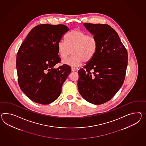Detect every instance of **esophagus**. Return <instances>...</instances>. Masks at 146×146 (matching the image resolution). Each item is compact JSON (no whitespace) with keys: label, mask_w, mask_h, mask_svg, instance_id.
Wrapping results in <instances>:
<instances>
[{"label":"esophagus","mask_w":146,"mask_h":146,"mask_svg":"<svg viewBox=\"0 0 146 146\" xmlns=\"http://www.w3.org/2000/svg\"><path fill=\"white\" fill-rule=\"evenodd\" d=\"M76 70V68H71V71L72 72H75Z\"/></svg>","instance_id":"esophagus-1"}]
</instances>
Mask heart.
<instances>
[{
  "label": "heart",
  "instance_id": "b5f03b06",
  "mask_svg": "<svg viewBox=\"0 0 146 146\" xmlns=\"http://www.w3.org/2000/svg\"><path fill=\"white\" fill-rule=\"evenodd\" d=\"M59 56L66 60L72 51L73 56L65 60L63 64L72 66H78L84 62L89 63L94 57L97 50V42L94 37L80 29H75L66 37V42L60 41L57 44Z\"/></svg>",
  "mask_w": 146,
  "mask_h": 146
}]
</instances>
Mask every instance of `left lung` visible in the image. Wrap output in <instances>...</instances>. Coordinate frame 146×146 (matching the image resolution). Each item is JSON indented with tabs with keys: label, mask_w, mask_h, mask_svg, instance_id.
<instances>
[{
	"label": "left lung",
	"mask_w": 146,
	"mask_h": 146,
	"mask_svg": "<svg viewBox=\"0 0 146 146\" xmlns=\"http://www.w3.org/2000/svg\"><path fill=\"white\" fill-rule=\"evenodd\" d=\"M97 42L96 54L78 70V91L90 103H106L117 93L125 80L128 52L117 33L107 24L83 23Z\"/></svg>",
	"instance_id": "8db88e82"
}]
</instances>
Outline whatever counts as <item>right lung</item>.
Returning a JSON list of instances; mask_svg holds the SVG:
<instances>
[{
    "label": "right lung",
    "instance_id": "right-lung-1",
    "mask_svg": "<svg viewBox=\"0 0 146 146\" xmlns=\"http://www.w3.org/2000/svg\"><path fill=\"white\" fill-rule=\"evenodd\" d=\"M69 29L64 25L40 24L34 27L17 54L18 84L25 95L36 103L48 104L60 96L62 87L71 72L60 62L57 44Z\"/></svg>",
    "mask_w": 146,
    "mask_h": 146
}]
</instances>
